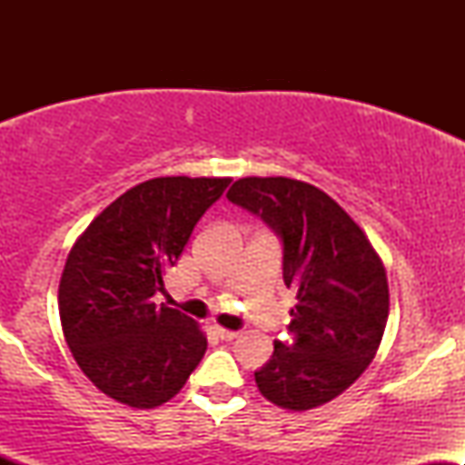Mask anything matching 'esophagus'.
I'll use <instances>...</instances> for the list:
<instances>
[{
  "mask_svg": "<svg viewBox=\"0 0 465 465\" xmlns=\"http://www.w3.org/2000/svg\"><path fill=\"white\" fill-rule=\"evenodd\" d=\"M210 330H212V332H214V334L218 336V339H223V341H232V339H236V336L240 334V332H236V330L223 328V325H218V323L210 325Z\"/></svg>",
  "mask_w": 465,
  "mask_h": 465,
  "instance_id": "esophagus-1",
  "label": "esophagus"
}]
</instances>
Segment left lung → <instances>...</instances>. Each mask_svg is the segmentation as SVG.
<instances>
[{"mask_svg":"<svg viewBox=\"0 0 465 465\" xmlns=\"http://www.w3.org/2000/svg\"><path fill=\"white\" fill-rule=\"evenodd\" d=\"M227 199L284 242V284L297 292L291 345L255 371L275 407L308 411L348 389L376 356L389 317L385 264L365 232L323 190L288 177H244Z\"/></svg>","mask_w":465,"mask_h":465,"instance_id":"8db88e82","label":"left lung"}]
</instances>
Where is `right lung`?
<instances>
[{
  "label": "right lung",
  "mask_w": 465,
  "mask_h": 465,
  "mask_svg": "<svg viewBox=\"0 0 465 465\" xmlns=\"http://www.w3.org/2000/svg\"><path fill=\"white\" fill-rule=\"evenodd\" d=\"M229 177H157L117 196L89 223L58 284L65 341L104 396L154 409L181 391L207 350L194 319L157 308L163 275Z\"/></svg>",
  "instance_id": "add662e5"
}]
</instances>
